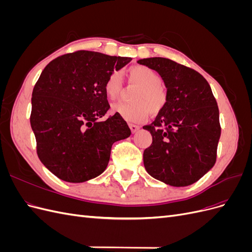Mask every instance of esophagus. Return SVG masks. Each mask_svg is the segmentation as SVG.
I'll return each instance as SVG.
<instances>
[{"label": "esophagus", "mask_w": 252, "mask_h": 252, "mask_svg": "<svg viewBox=\"0 0 252 252\" xmlns=\"http://www.w3.org/2000/svg\"><path fill=\"white\" fill-rule=\"evenodd\" d=\"M129 128L131 129V131H132V133H134V132H136L140 129V126H138V125H134V124H129Z\"/></svg>", "instance_id": "obj_1"}]
</instances>
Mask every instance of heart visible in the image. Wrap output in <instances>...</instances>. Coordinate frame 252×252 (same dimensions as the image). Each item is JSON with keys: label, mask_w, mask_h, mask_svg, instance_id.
<instances>
[{"label": "heart", "mask_w": 252, "mask_h": 252, "mask_svg": "<svg viewBox=\"0 0 252 252\" xmlns=\"http://www.w3.org/2000/svg\"><path fill=\"white\" fill-rule=\"evenodd\" d=\"M128 82L139 86L131 95V103H118L111 108L113 113L127 122L138 123L147 118L148 113L158 114L167 104V91L162 78L156 70L145 65H134L127 70ZM105 94L109 100L119 98L123 93V83L119 72H112L104 84Z\"/></svg>", "instance_id": "1"}]
</instances>
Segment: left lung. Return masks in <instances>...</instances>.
<instances>
[{"label":"left lung","instance_id":"1","mask_svg":"<svg viewBox=\"0 0 252 252\" xmlns=\"http://www.w3.org/2000/svg\"><path fill=\"white\" fill-rule=\"evenodd\" d=\"M138 63L161 75L168 96L155 122L143 127L152 135L143 155L145 169L167 185H191L217 159L220 126L211 88L202 74L169 59L148 58Z\"/></svg>","mask_w":252,"mask_h":252}]
</instances>
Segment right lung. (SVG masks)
<instances>
[{
    "label": "right lung",
    "mask_w": 252,
    "mask_h": 252,
    "mask_svg": "<svg viewBox=\"0 0 252 252\" xmlns=\"http://www.w3.org/2000/svg\"><path fill=\"white\" fill-rule=\"evenodd\" d=\"M130 58L80 50L44 68L34 85L30 125L41 162L59 179L83 183L104 172L114 142L131 131L120 114L100 121L110 108L104 84Z\"/></svg>",
    "instance_id": "add662e5"
}]
</instances>
